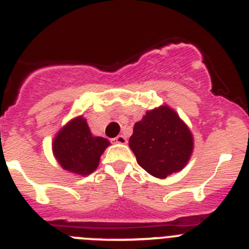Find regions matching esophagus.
<instances>
[{"mask_svg": "<svg viewBox=\"0 0 249 249\" xmlns=\"http://www.w3.org/2000/svg\"><path fill=\"white\" fill-rule=\"evenodd\" d=\"M113 141L116 144H126V138L124 135H118L115 139H113Z\"/></svg>", "mask_w": 249, "mask_h": 249, "instance_id": "obj_1", "label": "esophagus"}]
</instances>
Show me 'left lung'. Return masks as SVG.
<instances>
[{
    "mask_svg": "<svg viewBox=\"0 0 249 249\" xmlns=\"http://www.w3.org/2000/svg\"><path fill=\"white\" fill-rule=\"evenodd\" d=\"M129 146L145 171L165 178L183 169L191 156L194 141L189 127L165 105L146 111L134 125Z\"/></svg>",
    "mask_w": 249,
    "mask_h": 249,
    "instance_id": "left-lung-1",
    "label": "left lung"
}]
</instances>
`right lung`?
I'll list each match as a JSON object with an SVG mask.
<instances>
[{"label":"right lung","instance_id":"add662e5","mask_svg":"<svg viewBox=\"0 0 249 249\" xmlns=\"http://www.w3.org/2000/svg\"><path fill=\"white\" fill-rule=\"evenodd\" d=\"M110 144L107 139L93 136L82 116L71 120L53 141V152L64 170L89 175L97 169L100 155Z\"/></svg>","mask_w":249,"mask_h":249}]
</instances>
